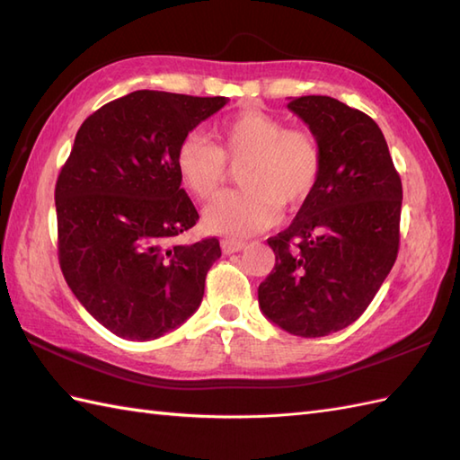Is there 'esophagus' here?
<instances>
[{
	"label": "esophagus",
	"mask_w": 460,
	"mask_h": 460,
	"mask_svg": "<svg viewBox=\"0 0 460 460\" xmlns=\"http://www.w3.org/2000/svg\"><path fill=\"white\" fill-rule=\"evenodd\" d=\"M221 249H223L225 255H231V252H239V251L245 249V243L235 241V239H223Z\"/></svg>",
	"instance_id": "34e87169"
}]
</instances>
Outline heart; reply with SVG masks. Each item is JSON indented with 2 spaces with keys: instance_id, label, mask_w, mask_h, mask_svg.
I'll list each match as a JSON object with an SVG mask.
<instances>
[{
  "instance_id": "1",
  "label": "heart",
  "mask_w": 460,
  "mask_h": 460,
  "mask_svg": "<svg viewBox=\"0 0 460 460\" xmlns=\"http://www.w3.org/2000/svg\"><path fill=\"white\" fill-rule=\"evenodd\" d=\"M243 162L237 191L213 199L203 225L227 237H249L267 231L280 217V205L292 209L316 188L322 150L308 130H287L265 111H243L219 126V146L190 132L175 152L181 183L195 198L209 199L227 180L229 164Z\"/></svg>"
}]
</instances>
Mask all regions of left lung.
Returning <instances> with one entry per match:
<instances>
[{
    "label": "left lung",
    "instance_id": "left-lung-1",
    "mask_svg": "<svg viewBox=\"0 0 460 460\" xmlns=\"http://www.w3.org/2000/svg\"><path fill=\"white\" fill-rule=\"evenodd\" d=\"M288 109L316 136L322 170L290 227L267 241L275 269L259 285V306L288 334L320 338L356 322L387 279L403 190L367 114L316 94Z\"/></svg>",
    "mask_w": 460,
    "mask_h": 460
}]
</instances>
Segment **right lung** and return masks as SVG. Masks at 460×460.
Segmentation results:
<instances>
[{
    "label": "right lung",
    "mask_w": 460,
    "mask_h": 460,
    "mask_svg": "<svg viewBox=\"0 0 460 460\" xmlns=\"http://www.w3.org/2000/svg\"><path fill=\"white\" fill-rule=\"evenodd\" d=\"M225 96L136 91L75 136L55 185L58 265L86 312L124 340H155L199 308L215 237L175 243L199 219L175 168L180 142Z\"/></svg>",
    "instance_id": "1"
}]
</instances>
